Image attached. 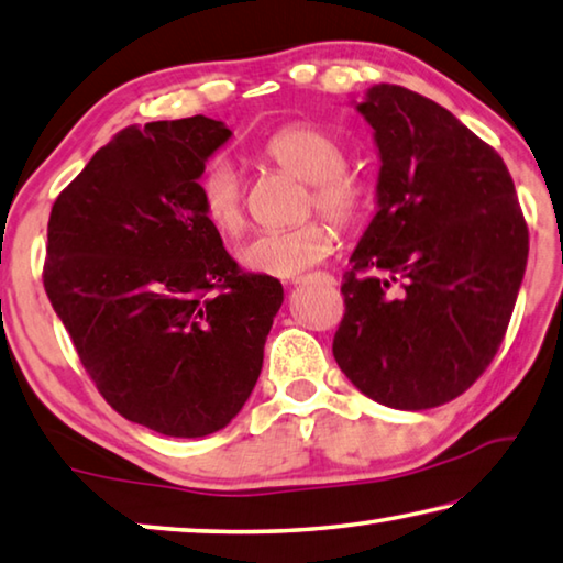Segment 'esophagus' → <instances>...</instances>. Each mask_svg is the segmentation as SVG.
Returning a JSON list of instances; mask_svg holds the SVG:
<instances>
[{
	"instance_id": "34e87169",
	"label": "esophagus",
	"mask_w": 563,
	"mask_h": 563,
	"mask_svg": "<svg viewBox=\"0 0 563 563\" xmlns=\"http://www.w3.org/2000/svg\"><path fill=\"white\" fill-rule=\"evenodd\" d=\"M307 282H309V276H299V279H291L294 287H299V284H307ZM327 282L329 284H336V279H333V276H327Z\"/></svg>"
}]
</instances>
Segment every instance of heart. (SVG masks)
Listing matches in <instances>:
<instances>
[{
    "label": "heart",
    "mask_w": 563,
    "mask_h": 563,
    "mask_svg": "<svg viewBox=\"0 0 563 563\" xmlns=\"http://www.w3.org/2000/svg\"><path fill=\"white\" fill-rule=\"evenodd\" d=\"M262 163L309 183L307 207L331 217L341 227H353L363 220L368 195L356 177L349 175L346 153L329 131L313 123H289L274 131L260 147ZM202 212L217 232L236 236L244 230V187L236 167L227 161H214L202 170L200 183ZM336 246L329 224L309 220L291 230L260 232L246 240L236 260L246 272L294 279L301 272L321 264Z\"/></svg>",
    "instance_id": "b5f03b06"
}]
</instances>
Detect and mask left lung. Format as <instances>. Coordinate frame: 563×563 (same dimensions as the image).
I'll use <instances>...</instances> for the list:
<instances>
[{
    "instance_id": "8db88e82",
    "label": "left lung",
    "mask_w": 563,
    "mask_h": 563,
    "mask_svg": "<svg viewBox=\"0 0 563 563\" xmlns=\"http://www.w3.org/2000/svg\"><path fill=\"white\" fill-rule=\"evenodd\" d=\"M353 106L378 147V212L343 276L333 358L380 406L438 408L495 358L529 230L505 161L448 108L393 84Z\"/></svg>"
}]
</instances>
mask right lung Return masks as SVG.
<instances>
[{
  "mask_svg": "<svg viewBox=\"0 0 563 563\" xmlns=\"http://www.w3.org/2000/svg\"><path fill=\"white\" fill-rule=\"evenodd\" d=\"M230 137L205 115L125 128L48 217L44 289L78 358L108 406L167 438L230 426L284 301L202 212L197 180Z\"/></svg>",
  "mask_w": 563,
  "mask_h": 563,
  "instance_id": "add662e5",
  "label": "right lung"
}]
</instances>
